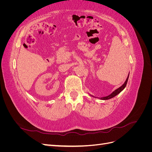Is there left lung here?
<instances>
[{"mask_svg":"<svg viewBox=\"0 0 152 152\" xmlns=\"http://www.w3.org/2000/svg\"><path fill=\"white\" fill-rule=\"evenodd\" d=\"M129 76V73L128 77H127V79H126V82H124V84L122 86H121L120 87H118V88L116 90H115V91L113 92V93H112L111 94H110L108 95V96H104V97H101V98H98H98H96V97H95V96H93V95H91V94H89L90 96H93V97H94V98H98V99H101V100H107V99H111V98L115 97V96H116L117 95H118L119 93H121V92H122L124 89H125V87H126V85H127V81H128Z\"/></svg>","mask_w":152,"mask_h":152,"instance_id":"8db88e82","label":"left lung"}]
</instances>
